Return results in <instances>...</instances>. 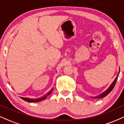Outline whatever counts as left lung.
<instances>
[{
  "mask_svg": "<svg viewBox=\"0 0 124 124\" xmlns=\"http://www.w3.org/2000/svg\"><path fill=\"white\" fill-rule=\"evenodd\" d=\"M119 73L118 74V75L116 76V78L115 79V80L113 81V82L111 83V85H110V86H109V87L106 90V91H104V92H103V93L100 94L98 95V96H97L96 97H92V98H93V99H101V98H103L104 97H106V96H107L108 94L110 93L111 92V90L112 89H113V88L115 86V85H116V80H117V79H118V77L119 76Z\"/></svg>",
  "mask_w": 124,
  "mask_h": 124,
  "instance_id": "1",
  "label": "left lung"
}]
</instances>
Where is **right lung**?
I'll return each instance as SVG.
<instances>
[{"label": "right lung", "instance_id": "1", "mask_svg": "<svg viewBox=\"0 0 124 124\" xmlns=\"http://www.w3.org/2000/svg\"><path fill=\"white\" fill-rule=\"evenodd\" d=\"M52 90H53V88H52V89H51V90L49 91V92H48V93H47L46 94H45L44 95V96L41 97L37 98V99H30V98H28V97H21V99H23V100H24L25 101L29 102V103H33V102L40 101H42V100H43L46 99V97H48L49 94H50L51 93H52Z\"/></svg>", "mask_w": 124, "mask_h": 124}]
</instances>
